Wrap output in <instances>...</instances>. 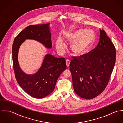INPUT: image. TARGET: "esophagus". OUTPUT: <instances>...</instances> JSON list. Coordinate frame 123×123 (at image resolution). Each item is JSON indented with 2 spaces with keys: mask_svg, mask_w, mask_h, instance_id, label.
Returning a JSON list of instances; mask_svg holds the SVG:
<instances>
[{
  "mask_svg": "<svg viewBox=\"0 0 123 123\" xmlns=\"http://www.w3.org/2000/svg\"><path fill=\"white\" fill-rule=\"evenodd\" d=\"M66 65H67V67L68 68V67H69V64H70V60H69V59H67L66 61Z\"/></svg>",
  "mask_w": 123,
  "mask_h": 123,
  "instance_id": "1",
  "label": "esophagus"
}]
</instances>
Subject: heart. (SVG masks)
<instances>
[{"mask_svg": "<svg viewBox=\"0 0 123 123\" xmlns=\"http://www.w3.org/2000/svg\"><path fill=\"white\" fill-rule=\"evenodd\" d=\"M66 39L71 43V49L75 55L84 54L92 45L95 39V34L90 29H79L65 35ZM56 48L58 52L62 54L65 49V44L61 37L57 38Z\"/></svg>", "mask_w": 123, "mask_h": 123, "instance_id": "b5f03b06", "label": "heart"}]
</instances>
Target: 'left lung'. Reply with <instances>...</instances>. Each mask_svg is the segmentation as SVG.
<instances>
[{"label":"left lung","instance_id":"obj_1","mask_svg":"<svg viewBox=\"0 0 123 123\" xmlns=\"http://www.w3.org/2000/svg\"><path fill=\"white\" fill-rule=\"evenodd\" d=\"M116 49L105 32L100 29V40L90 54L73 57L70 63L73 86L76 95L91 99L106 88L116 62Z\"/></svg>","mask_w":123,"mask_h":123}]
</instances>
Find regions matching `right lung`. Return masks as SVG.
Here are the masks:
<instances>
[{
	"mask_svg": "<svg viewBox=\"0 0 123 123\" xmlns=\"http://www.w3.org/2000/svg\"><path fill=\"white\" fill-rule=\"evenodd\" d=\"M49 24L27 26L15 37L12 47L13 68L18 83L27 94L38 99L48 96L54 90L60 74L67 68L65 58L47 54L38 71L35 74H27L20 68L18 53L21 45L27 39L37 41L46 48L51 49L52 44Z\"/></svg>",
	"mask_w": 123,
	"mask_h": 123,
	"instance_id": "obj_1",
	"label": "right lung"
}]
</instances>
